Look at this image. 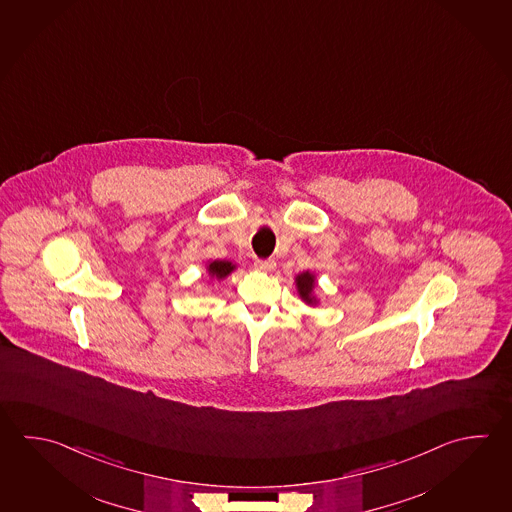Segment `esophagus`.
<instances>
[{
    "label": "esophagus",
    "mask_w": 512,
    "mask_h": 512,
    "mask_svg": "<svg viewBox=\"0 0 512 512\" xmlns=\"http://www.w3.org/2000/svg\"><path fill=\"white\" fill-rule=\"evenodd\" d=\"M275 266H277V264H275L273 259H266V261L257 259V261H255V268H257V270L264 271V273H271V271L275 270Z\"/></svg>",
    "instance_id": "esophagus-1"
}]
</instances>
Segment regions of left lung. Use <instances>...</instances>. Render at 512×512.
<instances>
[{
	"label": "left lung",
	"instance_id": "obj_1",
	"mask_svg": "<svg viewBox=\"0 0 512 512\" xmlns=\"http://www.w3.org/2000/svg\"><path fill=\"white\" fill-rule=\"evenodd\" d=\"M295 284H297L300 299L304 300L309 306H315V304H317V297L313 295V290H315V275L309 273V271L299 273V275L295 277Z\"/></svg>",
	"mask_w": 512,
	"mask_h": 512
}]
</instances>
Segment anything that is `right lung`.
I'll list each match as a JSON object with an SVG mask.
<instances>
[{
    "label": "right lung",
    "instance_id": "obj_1",
    "mask_svg": "<svg viewBox=\"0 0 512 512\" xmlns=\"http://www.w3.org/2000/svg\"><path fill=\"white\" fill-rule=\"evenodd\" d=\"M206 270H208L212 279L221 280L228 277L235 270V264L230 261H212L208 264Z\"/></svg>",
    "mask_w": 512,
    "mask_h": 512
}]
</instances>
